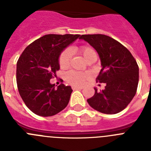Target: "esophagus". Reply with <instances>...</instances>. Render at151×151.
Masks as SVG:
<instances>
[{
  "label": "esophagus",
  "mask_w": 151,
  "mask_h": 151,
  "mask_svg": "<svg viewBox=\"0 0 151 151\" xmlns=\"http://www.w3.org/2000/svg\"><path fill=\"white\" fill-rule=\"evenodd\" d=\"M72 88H73V90H78V89H82V87H78V86H75V85H73V86H72Z\"/></svg>",
  "instance_id": "34e87169"
}]
</instances>
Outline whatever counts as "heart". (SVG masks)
<instances>
[{
  "label": "heart",
  "mask_w": 151,
  "mask_h": 151,
  "mask_svg": "<svg viewBox=\"0 0 151 151\" xmlns=\"http://www.w3.org/2000/svg\"><path fill=\"white\" fill-rule=\"evenodd\" d=\"M78 51L86 61H88L89 60L94 58V57L97 58V53L94 50V49L92 48L91 47L82 46L78 48ZM70 59H71V52H70V50H68V49L63 50L61 53L59 58L60 66L63 69L67 68L69 65V63H70ZM65 78H66V80L69 83L72 84L73 85L80 86V85H82L85 83V81L88 78V76L85 73H78V72L76 71H70L66 73Z\"/></svg>",
  "instance_id": "1"
}]
</instances>
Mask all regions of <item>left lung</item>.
Masks as SVG:
<instances>
[{"label":"left lung","instance_id":"1","mask_svg":"<svg viewBox=\"0 0 151 151\" xmlns=\"http://www.w3.org/2000/svg\"><path fill=\"white\" fill-rule=\"evenodd\" d=\"M79 39L87 41L99 55L102 69L97 80L105 83V89L87 100L93 109L106 114L123 110L134 97L139 79L137 62L122 44L105 35H82Z\"/></svg>","mask_w":151,"mask_h":151}]
</instances>
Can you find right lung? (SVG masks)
I'll return each instance as SVG.
<instances>
[{
	"mask_svg": "<svg viewBox=\"0 0 151 151\" xmlns=\"http://www.w3.org/2000/svg\"><path fill=\"white\" fill-rule=\"evenodd\" d=\"M80 35H45L30 44L17 63L19 93L32 112L41 116H51L69 104L73 89L63 84L55 89L50 80L60 69L59 58L66 47Z\"/></svg>",
	"mask_w": 151,
	"mask_h": 151,
	"instance_id": "1",
	"label": "right lung"
}]
</instances>
